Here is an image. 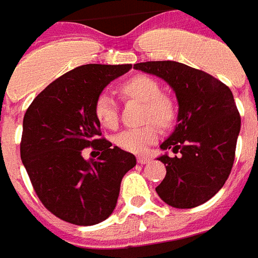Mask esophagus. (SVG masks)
I'll return each mask as SVG.
<instances>
[{"label": "esophagus", "instance_id": "obj_1", "mask_svg": "<svg viewBox=\"0 0 258 258\" xmlns=\"http://www.w3.org/2000/svg\"><path fill=\"white\" fill-rule=\"evenodd\" d=\"M149 161H150V157H148V156H139V157H137V162L141 165L148 164Z\"/></svg>", "mask_w": 258, "mask_h": 258}]
</instances>
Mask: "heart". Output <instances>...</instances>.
Returning <instances> with one entry per match:
<instances>
[{
    "label": "heart",
    "mask_w": 258,
    "mask_h": 258,
    "mask_svg": "<svg viewBox=\"0 0 258 258\" xmlns=\"http://www.w3.org/2000/svg\"><path fill=\"white\" fill-rule=\"evenodd\" d=\"M121 93L127 98L139 100L144 102L145 119L157 122L161 126H166L172 122L174 117V109L168 97L161 94L158 82L148 76H135L125 81L119 88ZM94 113L101 125L108 129H114L118 123V109L114 98L109 93H101L97 97L94 105ZM158 137L157 127L153 123L142 127H133L121 132L116 137V144L122 149L132 153H144L146 148L153 144Z\"/></svg>",
    "instance_id": "heart-1"
}]
</instances>
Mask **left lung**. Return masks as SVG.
Here are the masks:
<instances>
[{"label":"left lung","mask_w":258,"mask_h":258,"mask_svg":"<svg viewBox=\"0 0 258 258\" xmlns=\"http://www.w3.org/2000/svg\"><path fill=\"white\" fill-rule=\"evenodd\" d=\"M135 69L164 80L178 104L174 131L160 148L180 154L157 157L166 168L157 195L178 209L207 203L233 166L241 118L232 90L211 74L176 61L140 62Z\"/></svg>","instance_id":"1"}]
</instances>
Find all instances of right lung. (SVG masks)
Listing matches in <instances>:
<instances>
[{"mask_svg": "<svg viewBox=\"0 0 258 258\" xmlns=\"http://www.w3.org/2000/svg\"><path fill=\"white\" fill-rule=\"evenodd\" d=\"M132 69L89 63L68 72L33 100L22 122L21 160L45 208L74 225H96L114 211L122 177L136 157L101 136L97 97ZM102 150L97 160L82 150Z\"/></svg>", "mask_w": 258, "mask_h": 258, "instance_id": "right-lung-1", "label": "right lung"}]
</instances>
